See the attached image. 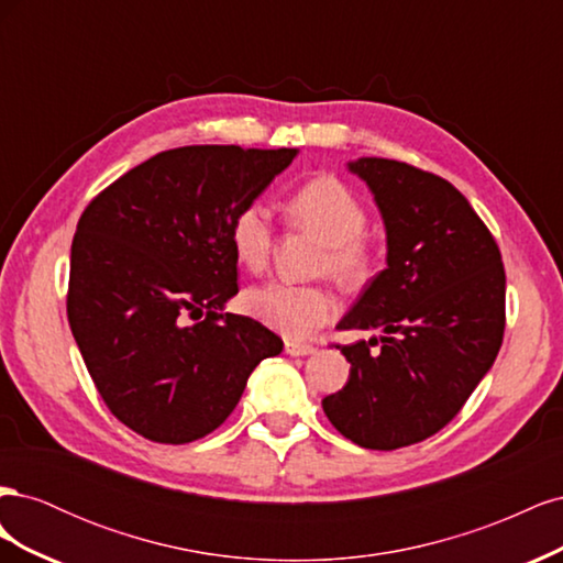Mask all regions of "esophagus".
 Segmentation results:
<instances>
[{
    "label": "esophagus",
    "instance_id": "esophagus-1",
    "mask_svg": "<svg viewBox=\"0 0 563 563\" xmlns=\"http://www.w3.org/2000/svg\"><path fill=\"white\" fill-rule=\"evenodd\" d=\"M284 350H286V354H291V356H308V354L317 352L314 345H310V343H296V340H286Z\"/></svg>",
    "mask_w": 563,
    "mask_h": 563
}]
</instances>
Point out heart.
<instances>
[{"label":"heart","mask_w":563,"mask_h":563,"mask_svg":"<svg viewBox=\"0 0 563 563\" xmlns=\"http://www.w3.org/2000/svg\"><path fill=\"white\" fill-rule=\"evenodd\" d=\"M288 223L323 242L317 269L345 286H362L376 275L378 253L364 234L368 213L350 185L335 176L302 183L284 203ZM234 258L251 272H263L275 246L272 218L261 203H246L230 225ZM246 312L284 338L302 340L338 314V300L321 284L267 282L244 296Z\"/></svg>","instance_id":"heart-1"}]
</instances>
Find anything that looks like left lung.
<instances>
[{"label": "left lung", "mask_w": 563, "mask_h": 563, "mask_svg": "<svg viewBox=\"0 0 563 563\" xmlns=\"http://www.w3.org/2000/svg\"><path fill=\"white\" fill-rule=\"evenodd\" d=\"M350 172L383 213L387 267L338 329L383 335L335 345L350 378L321 406L354 444L395 451L446 428L496 362L505 267L490 230L449 180L380 157L352 162Z\"/></svg>", "instance_id": "left-lung-1"}]
</instances>
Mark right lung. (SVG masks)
Returning <instances> with one entry per match:
<instances>
[{"mask_svg":"<svg viewBox=\"0 0 563 563\" xmlns=\"http://www.w3.org/2000/svg\"><path fill=\"white\" fill-rule=\"evenodd\" d=\"M296 152L174 147L84 209L67 321L98 395L135 434L157 444L207 437L234 411L251 371L282 352L279 335L223 305L240 291L232 218Z\"/></svg>","mask_w":563,"mask_h":563,"instance_id":"right-lung-1","label":"right lung"}]
</instances>
